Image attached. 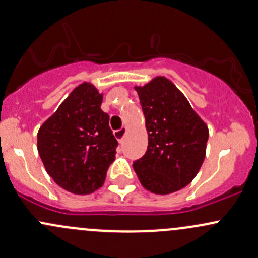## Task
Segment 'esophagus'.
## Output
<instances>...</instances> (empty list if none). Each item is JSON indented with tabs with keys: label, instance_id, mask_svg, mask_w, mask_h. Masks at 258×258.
I'll return each instance as SVG.
<instances>
[{
	"label": "esophagus",
	"instance_id": "1",
	"mask_svg": "<svg viewBox=\"0 0 258 258\" xmlns=\"http://www.w3.org/2000/svg\"><path fill=\"white\" fill-rule=\"evenodd\" d=\"M125 134H126V128H125V126H124V128H120V129L115 130V132H114V137L117 138V140L119 141V143H121V141H123L124 137H125Z\"/></svg>",
	"mask_w": 258,
	"mask_h": 258
}]
</instances>
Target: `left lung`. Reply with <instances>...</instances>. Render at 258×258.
<instances>
[{
  "label": "left lung",
  "instance_id": "1",
  "mask_svg": "<svg viewBox=\"0 0 258 258\" xmlns=\"http://www.w3.org/2000/svg\"><path fill=\"white\" fill-rule=\"evenodd\" d=\"M145 115L148 150L133 163L144 188L168 195L192 182L206 157L208 126L165 77L135 87Z\"/></svg>",
  "mask_w": 258,
  "mask_h": 258
}]
</instances>
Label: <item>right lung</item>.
Listing matches in <instances>:
<instances>
[{
  "label": "right lung",
  "instance_id": "obj_1",
  "mask_svg": "<svg viewBox=\"0 0 258 258\" xmlns=\"http://www.w3.org/2000/svg\"><path fill=\"white\" fill-rule=\"evenodd\" d=\"M102 99L95 86L80 85L38 132V151L46 172L75 195H90L102 187L115 159L118 141L109 115L101 109Z\"/></svg>",
  "mask_w": 258,
  "mask_h": 258
}]
</instances>
